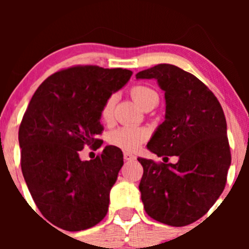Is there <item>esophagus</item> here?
Masks as SVG:
<instances>
[{
	"label": "esophagus",
	"instance_id": "34e87169",
	"mask_svg": "<svg viewBox=\"0 0 249 249\" xmlns=\"http://www.w3.org/2000/svg\"><path fill=\"white\" fill-rule=\"evenodd\" d=\"M124 159L126 160V161H134L135 159H136V157H135L132 153H129V152H124Z\"/></svg>",
	"mask_w": 249,
	"mask_h": 249
}]
</instances>
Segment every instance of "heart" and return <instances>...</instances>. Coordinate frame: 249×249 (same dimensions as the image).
<instances>
[{"instance_id": "heart-1", "label": "heart", "mask_w": 249, "mask_h": 249, "mask_svg": "<svg viewBox=\"0 0 249 249\" xmlns=\"http://www.w3.org/2000/svg\"><path fill=\"white\" fill-rule=\"evenodd\" d=\"M130 94H131L132 99L142 107V105L147 101L148 99H150L152 96H157L154 90H152L150 88L145 87V85L139 84L134 85V87L130 89ZM113 106H114V100L113 96L108 97L106 101L104 102L101 107V119L104 122L108 123L112 119L113 115ZM148 132L147 130L143 129V127H137V126H122L118 127V129L113 130L109 134L108 141L110 144L115 145L118 148H122L124 150H136L139 149L143 142L147 140Z\"/></svg>"}]
</instances>
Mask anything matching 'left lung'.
<instances>
[{
  "label": "left lung",
  "instance_id": "left-lung-1",
  "mask_svg": "<svg viewBox=\"0 0 249 249\" xmlns=\"http://www.w3.org/2000/svg\"><path fill=\"white\" fill-rule=\"evenodd\" d=\"M136 78L157 79L166 100L165 120L148 149L158 157H178L177 164L137 159L143 166L144 210L171 227L192 224L208 212L227 184L231 153L224 112L199 78L175 65L159 64Z\"/></svg>",
  "mask_w": 249,
  "mask_h": 249
}]
</instances>
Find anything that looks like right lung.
<instances>
[{"instance_id":"add662e5","label":"right lung","mask_w":249,"mask_h":249,"mask_svg":"<svg viewBox=\"0 0 249 249\" xmlns=\"http://www.w3.org/2000/svg\"><path fill=\"white\" fill-rule=\"evenodd\" d=\"M131 74L94 65L60 70L39 85L25 110L19 126L22 176L38 210L57 228L89 229L107 214L123 152L107 145L89 161L79 152L101 147L102 105Z\"/></svg>"}]
</instances>
